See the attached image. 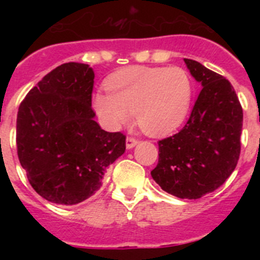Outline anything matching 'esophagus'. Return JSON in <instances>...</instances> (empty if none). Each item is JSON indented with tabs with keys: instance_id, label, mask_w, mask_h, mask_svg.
<instances>
[{
	"instance_id": "obj_1",
	"label": "esophagus",
	"mask_w": 260,
	"mask_h": 260,
	"mask_svg": "<svg viewBox=\"0 0 260 260\" xmlns=\"http://www.w3.org/2000/svg\"><path fill=\"white\" fill-rule=\"evenodd\" d=\"M137 143H138L137 138L127 137V139H126V147H127L128 150H130V148H133V147L137 146Z\"/></svg>"
}]
</instances>
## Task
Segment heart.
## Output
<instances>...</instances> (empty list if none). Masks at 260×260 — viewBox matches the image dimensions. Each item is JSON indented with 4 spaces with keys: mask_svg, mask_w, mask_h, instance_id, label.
Segmentation results:
<instances>
[{
    "mask_svg": "<svg viewBox=\"0 0 260 260\" xmlns=\"http://www.w3.org/2000/svg\"><path fill=\"white\" fill-rule=\"evenodd\" d=\"M105 88L108 95L96 93L93 108L109 127H119L135 114L144 133L162 137L182 123L194 87L182 68L133 66L112 75Z\"/></svg>",
    "mask_w": 260,
    "mask_h": 260,
    "instance_id": "b5f03b06",
    "label": "heart"
}]
</instances>
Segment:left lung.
Masks as SVG:
<instances>
[{"label": "left lung", "mask_w": 260, "mask_h": 260, "mask_svg": "<svg viewBox=\"0 0 260 260\" xmlns=\"http://www.w3.org/2000/svg\"><path fill=\"white\" fill-rule=\"evenodd\" d=\"M202 84L182 130L158 141V162L151 172L164 191L199 199L215 191L236 169L243 113L228 79L194 59H183Z\"/></svg>", "instance_id": "left-lung-1"}]
</instances>
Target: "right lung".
Returning a JSON list of instances; mask_svg holds the SVG:
<instances>
[{
  "label": "right lung",
  "mask_w": 260,
  "mask_h": 260,
  "mask_svg": "<svg viewBox=\"0 0 260 260\" xmlns=\"http://www.w3.org/2000/svg\"><path fill=\"white\" fill-rule=\"evenodd\" d=\"M93 70L68 62L48 73L20 103L17 151L39 195L71 206L102 186L107 168L126 150L122 133H108L95 119Z\"/></svg>",
  "instance_id": "obj_1"
}]
</instances>
